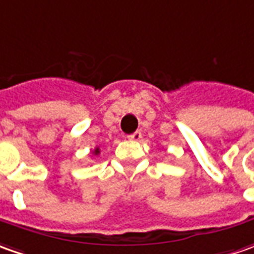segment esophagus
<instances>
[{
	"mask_svg": "<svg viewBox=\"0 0 254 254\" xmlns=\"http://www.w3.org/2000/svg\"><path fill=\"white\" fill-rule=\"evenodd\" d=\"M127 137H129V140L139 141V140H140V139H141V132H140V130H136V132H134V133L129 134V136H127Z\"/></svg>",
	"mask_w": 254,
	"mask_h": 254,
	"instance_id": "obj_1",
	"label": "esophagus"
}]
</instances>
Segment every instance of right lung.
<instances>
[{
  "instance_id": "add662e5",
  "label": "right lung",
  "mask_w": 254,
  "mask_h": 254,
  "mask_svg": "<svg viewBox=\"0 0 254 254\" xmlns=\"http://www.w3.org/2000/svg\"><path fill=\"white\" fill-rule=\"evenodd\" d=\"M91 154H93V156H98V154H100V147H96L94 150H91Z\"/></svg>"
}]
</instances>
